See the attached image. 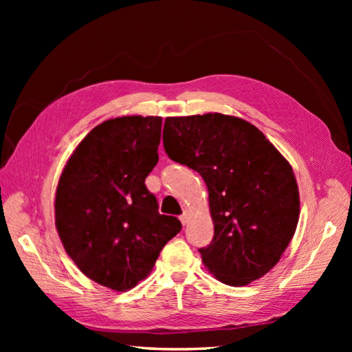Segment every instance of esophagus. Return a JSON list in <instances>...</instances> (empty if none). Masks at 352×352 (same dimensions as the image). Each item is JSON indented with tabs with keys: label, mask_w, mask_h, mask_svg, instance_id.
I'll list each match as a JSON object with an SVG mask.
<instances>
[{
	"label": "esophagus",
	"mask_w": 352,
	"mask_h": 352,
	"mask_svg": "<svg viewBox=\"0 0 352 352\" xmlns=\"http://www.w3.org/2000/svg\"><path fill=\"white\" fill-rule=\"evenodd\" d=\"M189 220H190V212H188V211H185L182 216H180V221H182V225L185 226V225H188L189 223Z\"/></svg>",
	"instance_id": "34e87169"
}]
</instances>
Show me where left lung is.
<instances>
[{
	"mask_svg": "<svg viewBox=\"0 0 352 352\" xmlns=\"http://www.w3.org/2000/svg\"><path fill=\"white\" fill-rule=\"evenodd\" d=\"M167 155L198 172L208 189L214 236L199 248L216 279L243 286L269 273L300 219L291 164L254 124L208 113L167 117Z\"/></svg>",
	"mask_w": 352,
	"mask_h": 352,
	"instance_id": "8db88e82",
	"label": "left lung"
}]
</instances>
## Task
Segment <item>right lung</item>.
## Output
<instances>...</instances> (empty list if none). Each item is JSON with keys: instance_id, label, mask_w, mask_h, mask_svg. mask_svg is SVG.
Listing matches in <instances>:
<instances>
[{"instance_id": "obj_1", "label": "right lung", "mask_w": 352, "mask_h": 352, "mask_svg": "<svg viewBox=\"0 0 352 352\" xmlns=\"http://www.w3.org/2000/svg\"><path fill=\"white\" fill-rule=\"evenodd\" d=\"M162 117L105 120L70 155L56 194V228L89 279L129 291L153 270L182 225L158 212L145 177L158 162Z\"/></svg>"}]
</instances>
